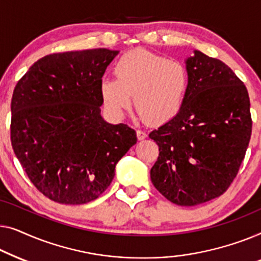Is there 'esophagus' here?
<instances>
[{"label":"esophagus","instance_id":"esophagus-1","mask_svg":"<svg viewBox=\"0 0 261 261\" xmlns=\"http://www.w3.org/2000/svg\"><path fill=\"white\" fill-rule=\"evenodd\" d=\"M136 134H137V138L139 139V141H142V139H144V138H146V132L145 131H143V130H137L136 131Z\"/></svg>","mask_w":261,"mask_h":261}]
</instances>
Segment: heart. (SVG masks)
Wrapping results in <instances>:
<instances>
[{"instance_id":"b5f03b06","label":"heart","mask_w":261,"mask_h":261,"mask_svg":"<svg viewBox=\"0 0 261 261\" xmlns=\"http://www.w3.org/2000/svg\"><path fill=\"white\" fill-rule=\"evenodd\" d=\"M115 79H102L100 95L110 111L119 116L134 105L152 123H166L185 102L189 76L182 62L137 48L124 53L113 65Z\"/></svg>"}]
</instances>
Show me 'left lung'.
Returning <instances> with one entry per match:
<instances>
[{
	"label": "left lung",
	"mask_w": 261,
	"mask_h": 261,
	"mask_svg": "<svg viewBox=\"0 0 261 261\" xmlns=\"http://www.w3.org/2000/svg\"><path fill=\"white\" fill-rule=\"evenodd\" d=\"M186 68L182 109L149 135L160 150L150 177L170 202L189 207L228 189L248 148L252 118L247 89L221 60L194 50Z\"/></svg>",
	"instance_id": "1"
}]
</instances>
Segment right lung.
<instances>
[{
	"label": "right lung",
	"instance_id": "add662e5",
	"mask_svg": "<svg viewBox=\"0 0 261 261\" xmlns=\"http://www.w3.org/2000/svg\"><path fill=\"white\" fill-rule=\"evenodd\" d=\"M118 50L54 53L14 89L10 141L31 182L62 204H84L108 189L118 161L137 142L126 124L102 119L99 91Z\"/></svg>",
	"mask_w": 261,
	"mask_h": 261
}]
</instances>
